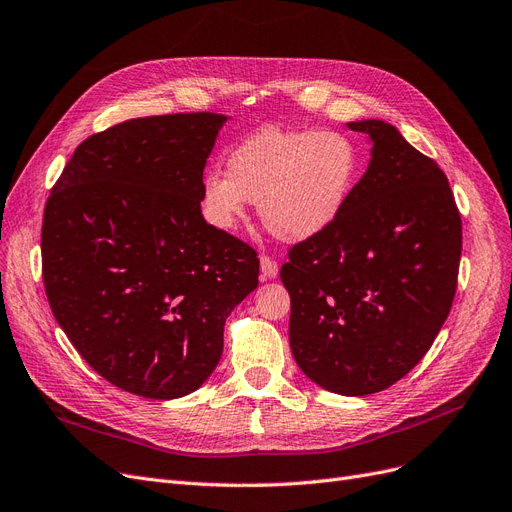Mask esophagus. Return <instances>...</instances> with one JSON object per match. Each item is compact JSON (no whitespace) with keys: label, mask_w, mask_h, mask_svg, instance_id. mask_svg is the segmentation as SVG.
<instances>
[{"label":"esophagus","mask_w":512,"mask_h":512,"mask_svg":"<svg viewBox=\"0 0 512 512\" xmlns=\"http://www.w3.org/2000/svg\"><path fill=\"white\" fill-rule=\"evenodd\" d=\"M259 270H261V278H263V280H272V278L278 276V263H276L274 259L263 255V257L259 259Z\"/></svg>","instance_id":"1"}]
</instances>
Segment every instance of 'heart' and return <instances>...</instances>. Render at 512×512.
<instances>
[{"instance_id":"b5f03b06","label":"heart","mask_w":512,"mask_h":512,"mask_svg":"<svg viewBox=\"0 0 512 512\" xmlns=\"http://www.w3.org/2000/svg\"><path fill=\"white\" fill-rule=\"evenodd\" d=\"M358 149L344 132L263 128L236 145L225 175L202 179V208L217 230L232 234L246 204L285 242L323 234L342 215L358 177Z\"/></svg>"}]
</instances>
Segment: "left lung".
<instances>
[{"label":"left lung","mask_w":512,"mask_h":512,"mask_svg":"<svg viewBox=\"0 0 512 512\" xmlns=\"http://www.w3.org/2000/svg\"><path fill=\"white\" fill-rule=\"evenodd\" d=\"M371 160L337 221L295 244L280 270L289 344L314 384L365 396L399 382L451 310L462 221L437 162L384 120L348 122Z\"/></svg>","instance_id":"obj_1"}]
</instances>
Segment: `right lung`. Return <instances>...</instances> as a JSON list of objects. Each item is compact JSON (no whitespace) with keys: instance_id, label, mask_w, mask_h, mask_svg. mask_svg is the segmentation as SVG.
<instances>
[{"instance_id":"add662e5","label":"right lung","mask_w":512,"mask_h":512,"mask_svg":"<svg viewBox=\"0 0 512 512\" xmlns=\"http://www.w3.org/2000/svg\"><path fill=\"white\" fill-rule=\"evenodd\" d=\"M227 120L173 113L92 135L44 208L56 323L94 371L143 399L198 390L221 358L225 318L259 285L257 253L200 211Z\"/></svg>"}]
</instances>
